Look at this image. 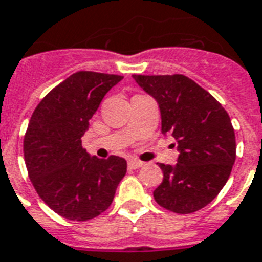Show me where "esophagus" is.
<instances>
[{
  "label": "esophagus",
  "mask_w": 262,
  "mask_h": 262,
  "mask_svg": "<svg viewBox=\"0 0 262 262\" xmlns=\"http://www.w3.org/2000/svg\"><path fill=\"white\" fill-rule=\"evenodd\" d=\"M143 165H144V162L137 161V159H132V161H129V167H130V169H139V167H141Z\"/></svg>",
  "instance_id": "34e87169"
}]
</instances>
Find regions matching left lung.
I'll use <instances>...</instances> for the list:
<instances>
[{
    "instance_id": "1",
    "label": "left lung",
    "mask_w": 262,
    "mask_h": 262,
    "mask_svg": "<svg viewBox=\"0 0 262 262\" xmlns=\"http://www.w3.org/2000/svg\"><path fill=\"white\" fill-rule=\"evenodd\" d=\"M133 78L158 101L162 133L174 137L180 152L174 166L159 163L163 180L154 191L155 201L179 214L201 210L219 195L235 163L236 141L228 113L183 74Z\"/></svg>"
}]
</instances>
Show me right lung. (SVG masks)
Returning a JSON list of instances; mask_svg holds the SVG:
<instances>
[{"label":"right lung","instance_id":"obj_1","mask_svg":"<svg viewBox=\"0 0 262 262\" xmlns=\"http://www.w3.org/2000/svg\"><path fill=\"white\" fill-rule=\"evenodd\" d=\"M123 77L78 71L53 88L34 110L25 135L26 167L34 188L64 219L88 221L113 203L126 161L89 157L82 137L105 93Z\"/></svg>","mask_w":262,"mask_h":262}]
</instances>
